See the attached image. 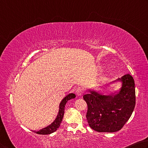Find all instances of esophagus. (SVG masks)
Listing matches in <instances>:
<instances>
[{"label": "esophagus", "instance_id": "obj_1", "mask_svg": "<svg viewBox=\"0 0 148 148\" xmlns=\"http://www.w3.org/2000/svg\"><path fill=\"white\" fill-rule=\"evenodd\" d=\"M82 89L81 88L79 87L78 88H77L76 90V94L78 95V96H81V95H82Z\"/></svg>", "mask_w": 148, "mask_h": 148}]
</instances>
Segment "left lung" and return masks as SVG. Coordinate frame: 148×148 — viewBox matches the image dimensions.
I'll return each mask as SVG.
<instances>
[{
  "label": "left lung",
  "instance_id": "obj_1",
  "mask_svg": "<svg viewBox=\"0 0 148 148\" xmlns=\"http://www.w3.org/2000/svg\"><path fill=\"white\" fill-rule=\"evenodd\" d=\"M121 82L120 90L105 95L94 90L83 98L88 105L86 118L90 127L97 132L120 131L129 120L135 107V85L131 75L114 81Z\"/></svg>",
  "mask_w": 148,
  "mask_h": 148
}]
</instances>
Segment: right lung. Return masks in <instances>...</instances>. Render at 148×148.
Wrapping results in <instances>:
<instances>
[{
	"instance_id": "obj_1",
	"label": "right lung",
	"mask_w": 148,
	"mask_h": 148,
	"mask_svg": "<svg viewBox=\"0 0 148 148\" xmlns=\"http://www.w3.org/2000/svg\"><path fill=\"white\" fill-rule=\"evenodd\" d=\"M75 97V94H73V93L67 95L62 100L60 103L58 113V114H57L56 119L54 120L53 122L51 124H50L49 125L45 127L40 129V131H34L35 133L39 134H49L54 133V131H56L57 130V129H58L60 127V125L62 119H63L64 114L65 106H66V103L69 100L73 99Z\"/></svg>"
}]
</instances>
